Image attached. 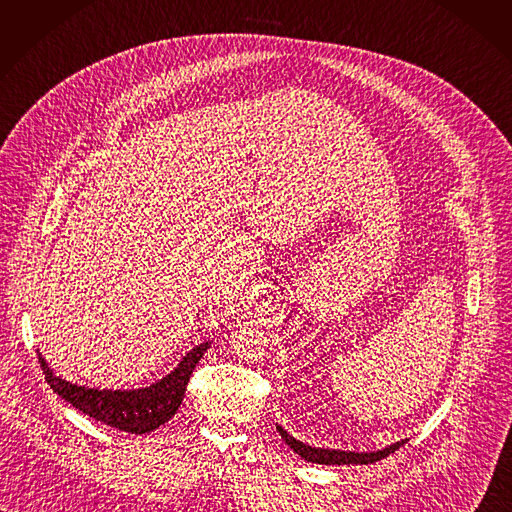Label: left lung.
<instances>
[{"label": "left lung", "instance_id": "left-lung-1", "mask_svg": "<svg viewBox=\"0 0 512 512\" xmlns=\"http://www.w3.org/2000/svg\"><path fill=\"white\" fill-rule=\"evenodd\" d=\"M278 432L282 434V438L288 442L290 449L294 453H298L304 461L311 463H321V465H368L374 461H381L385 457H389L391 453H395L401 445H405V440L395 442V445L377 451V453H352V451H331V449H317V447H309L304 442L296 440L294 436H290L282 426H278Z\"/></svg>", "mask_w": 512, "mask_h": 512}]
</instances>
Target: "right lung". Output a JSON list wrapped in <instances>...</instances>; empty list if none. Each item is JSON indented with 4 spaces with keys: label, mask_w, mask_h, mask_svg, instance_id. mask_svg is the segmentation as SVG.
I'll return each instance as SVG.
<instances>
[{
    "label": "right lung",
    "mask_w": 512,
    "mask_h": 512,
    "mask_svg": "<svg viewBox=\"0 0 512 512\" xmlns=\"http://www.w3.org/2000/svg\"><path fill=\"white\" fill-rule=\"evenodd\" d=\"M208 348V342L195 346L168 377L138 391H100L78 387L55 377L41 354L39 362L49 387L67 403H72L76 410L111 428L131 434H146L177 414L191 374Z\"/></svg>",
    "instance_id": "1"
}]
</instances>
